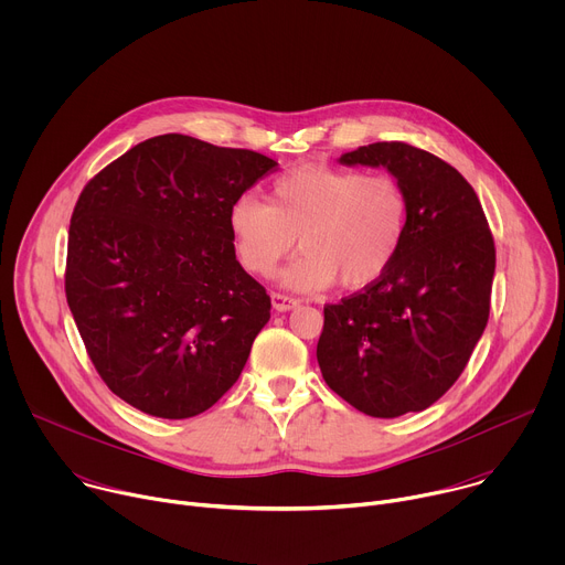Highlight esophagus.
Here are the masks:
<instances>
[{"instance_id": "34e87169", "label": "esophagus", "mask_w": 565, "mask_h": 565, "mask_svg": "<svg viewBox=\"0 0 565 565\" xmlns=\"http://www.w3.org/2000/svg\"><path fill=\"white\" fill-rule=\"evenodd\" d=\"M299 301H301V299H297V297H292V295L273 292V306H275V310H279V312H286V310L299 306Z\"/></svg>"}]
</instances>
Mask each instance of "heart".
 Returning <instances> with one entry per match:
<instances>
[{
    "instance_id": "1",
    "label": "heart",
    "mask_w": 565,
    "mask_h": 565,
    "mask_svg": "<svg viewBox=\"0 0 565 565\" xmlns=\"http://www.w3.org/2000/svg\"><path fill=\"white\" fill-rule=\"evenodd\" d=\"M409 225V196L391 174L301 166L281 174L270 205L241 196L230 207L238 262L253 275H273L297 246L284 273L297 290H321L338 279L366 288L393 266Z\"/></svg>"
}]
</instances>
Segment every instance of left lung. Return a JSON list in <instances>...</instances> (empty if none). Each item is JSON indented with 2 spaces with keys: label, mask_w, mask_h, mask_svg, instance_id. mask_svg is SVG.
I'll list each match as a JSON object with an SVG mask.
<instances>
[{
  "label": "left lung",
  "mask_w": 565,
  "mask_h": 565,
  "mask_svg": "<svg viewBox=\"0 0 565 565\" xmlns=\"http://www.w3.org/2000/svg\"><path fill=\"white\" fill-rule=\"evenodd\" d=\"M344 166L386 168L409 196V225L386 275L324 306L317 362L327 384L373 418L423 412L465 371L488 327L494 236L473 188L409 142H373Z\"/></svg>",
  "instance_id": "obj_1"
}]
</instances>
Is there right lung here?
I'll list each match as a JSON object with an SVG mask.
<instances>
[{
  "label": "right lung",
  "mask_w": 565,
  "mask_h": 565,
  "mask_svg": "<svg viewBox=\"0 0 565 565\" xmlns=\"http://www.w3.org/2000/svg\"><path fill=\"white\" fill-rule=\"evenodd\" d=\"M275 168L250 149L166 134L79 194L66 301L96 371L127 405L192 418L244 371L270 297L236 262L230 207Z\"/></svg>",
  "instance_id": "1"
}]
</instances>
